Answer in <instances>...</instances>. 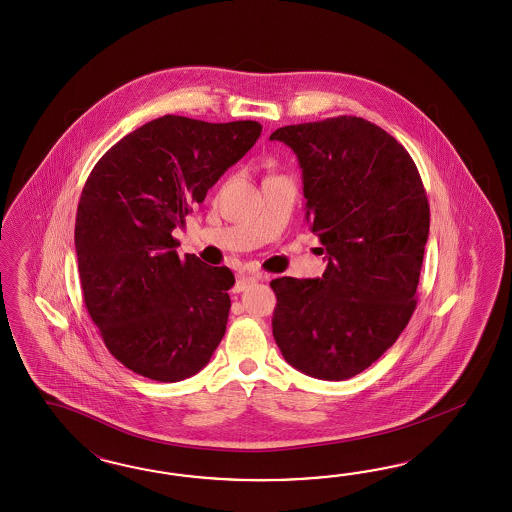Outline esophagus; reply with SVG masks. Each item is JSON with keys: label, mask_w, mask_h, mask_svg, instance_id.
<instances>
[{"label": "esophagus", "mask_w": 512, "mask_h": 512, "mask_svg": "<svg viewBox=\"0 0 512 512\" xmlns=\"http://www.w3.org/2000/svg\"><path fill=\"white\" fill-rule=\"evenodd\" d=\"M263 278V274H246V276L238 278L236 285H234V291H236V293H240V291H244V289H246L248 285H251V283H255V281H259V279Z\"/></svg>", "instance_id": "esophagus-1"}]
</instances>
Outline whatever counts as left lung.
Listing matches in <instances>:
<instances>
[{"mask_svg": "<svg viewBox=\"0 0 512 512\" xmlns=\"http://www.w3.org/2000/svg\"><path fill=\"white\" fill-rule=\"evenodd\" d=\"M300 163L323 278L272 279V334L302 373L343 381L370 368L417 308L430 204L411 155L357 116L279 127Z\"/></svg>", "mask_w": 512, "mask_h": 512, "instance_id": "1", "label": "left lung"}]
</instances>
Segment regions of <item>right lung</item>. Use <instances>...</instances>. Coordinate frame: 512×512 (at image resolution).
Masks as SVG:
<instances>
[{"label":"right lung","mask_w":512,"mask_h":512,"mask_svg":"<svg viewBox=\"0 0 512 512\" xmlns=\"http://www.w3.org/2000/svg\"><path fill=\"white\" fill-rule=\"evenodd\" d=\"M261 131L251 120L167 114L125 135L90 172L75 223L82 295L110 355L131 372L176 383L214 355L233 272L180 259L172 231Z\"/></svg>","instance_id":"right-lung-1"}]
</instances>
